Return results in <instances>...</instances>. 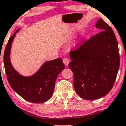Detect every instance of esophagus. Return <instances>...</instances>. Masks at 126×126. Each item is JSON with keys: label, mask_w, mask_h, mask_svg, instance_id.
<instances>
[{"label": "esophagus", "mask_w": 126, "mask_h": 126, "mask_svg": "<svg viewBox=\"0 0 126 126\" xmlns=\"http://www.w3.org/2000/svg\"><path fill=\"white\" fill-rule=\"evenodd\" d=\"M63 63H64V64H65V66H68L70 60H69V59H67V58H64L63 60Z\"/></svg>", "instance_id": "esophagus-1"}]
</instances>
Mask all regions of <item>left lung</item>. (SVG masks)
<instances>
[{"label": "left lung", "mask_w": 126, "mask_h": 126, "mask_svg": "<svg viewBox=\"0 0 126 126\" xmlns=\"http://www.w3.org/2000/svg\"><path fill=\"white\" fill-rule=\"evenodd\" d=\"M96 27L102 31L70 52L72 61L69 67L74 74L75 90L85 100H95L107 94L120 67L118 42L114 31L102 18Z\"/></svg>", "instance_id": "8db88e82"}]
</instances>
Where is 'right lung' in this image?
I'll return each mask as SVG.
<instances>
[{
    "instance_id": "right-lung-1",
    "label": "right lung",
    "mask_w": 126,
    "mask_h": 126,
    "mask_svg": "<svg viewBox=\"0 0 126 126\" xmlns=\"http://www.w3.org/2000/svg\"><path fill=\"white\" fill-rule=\"evenodd\" d=\"M19 30L9 39L4 52V66L7 79L12 89L25 100L35 103H43L51 97L56 79L65 66L62 59L59 58L45 62L33 76L20 75L12 67L9 57L12 42Z\"/></svg>"
}]
</instances>
